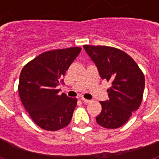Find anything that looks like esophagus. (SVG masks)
Returning a JSON list of instances; mask_svg holds the SVG:
<instances>
[{
	"label": "esophagus",
	"mask_w": 159,
	"mask_h": 159,
	"mask_svg": "<svg viewBox=\"0 0 159 159\" xmlns=\"http://www.w3.org/2000/svg\"><path fill=\"white\" fill-rule=\"evenodd\" d=\"M82 101L84 102H85V103H89L90 102H91V100H89V99H84V98H82Z\"/></svg>",
	"instance_id": "1"
}]
</instances>
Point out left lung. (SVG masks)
I'll return each mask as SVG.
<instances>
[{
  "mask_svg": "<svg viewBox=\"0 0 159 159\" xmlns=\"http://www.w3.org/2000/svg\"><path fill=\"white\" fill-rule=\"evenodd\" d=\"M84 48L97 66L101 78L111 82L107 89L109 99L99 102L102 111L95 118L97 123L104 128H119L141 105L145 88L143 72L120 49L88 44Z\"/></svg>",
  "mask_w": 159,
  "mask_h": 159,
  "instance_id": "1",
  "label": "left lung"
}]
</instances>
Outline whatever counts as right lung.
Here are the masks:
<instances>
[{
    "mask_svg": "<svg viewBox=\"0 0 159 159\" xmlns=\"http://www.w3.org/2000/svg\"><path fill=\"white\" fill-rule=\"evenodd\" d=\"M81 48L55 49L40 54L22 68L18 92L24 107L40 128L55 131L69 124L76 98L57 89Z\"/></svg>",
    "mask_w": 159,
    "mask_h": 159,
    "instance_id": "obj_1",
    "label": "right lung"
}]
</instances>
